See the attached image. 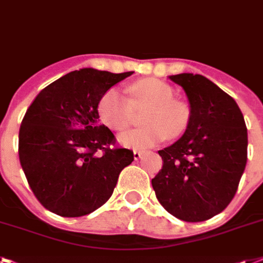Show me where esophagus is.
Listing matches in <instances>:
<instances>
[{
	"instance_id": "obj_1",
	"label": "esophagus",
	"mask_w": 263,
	"mask_h": 263,
	"mask_svg": "<svg viewBox=\"0 0 263 263\" xmlns=\"http://www.w3.org/2000/svg\"><path fill=\"white\" fill-rule=\"evenodd\" d=\"M144 155V151H140V150H134V158H135L136 161L138 159H140V158Z\"/></svg>"
}]
</instances>
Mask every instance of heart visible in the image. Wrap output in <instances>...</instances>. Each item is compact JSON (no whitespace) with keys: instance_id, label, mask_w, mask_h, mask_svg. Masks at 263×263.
Listing matches in <instances>:
<instances>
[{"instance_id":"obj_1","label":"heart","mask_w":263,"mask_h":263,"mask_svg":"<svg viewBox=\"0 0 263 263\" xmlns=\"http://www.w3.org/2000/svg\"><path fill=\"white\" fill-rule=\"evenodd\" d=\"M140 129H131L121 134V144L134 148H150L163 142L166 136L177 138L187 127L189 112L182 102L174 100L172 87L153 78L136 81L129 87V97L119 89H109L104 93L97 105L98 116L112 131H124L134 120L135 110L147 109Z\"/></svg>"}]
</instances>
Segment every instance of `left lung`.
Instances as JSON below:
<instances>
[{
	"mask_svg": "<svg viewBox=\"0 0 263 263\" xmlns=\"http://www.w3.org/2000/svg\"><path fill=\"white\" fill-rule=\"evenodd\" d=\"M186 93L191 117L174 144L159 150L151 180L161 205L183 221H204L227 208L247 162V128L235 100L200 74L170 76Z\"/></svg>",
	"mask_w": 263,
	"mask_h": 263,
	"instance_id": "8db88e82",
	"label": "left lung"
}]
</instances>
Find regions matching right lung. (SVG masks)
I'll list each match as a JSON object with an SVG mask.
<instances>
[{
	"mask_svg": "<svg viewBox=\"0 0 263 263\" xmlns=\"http://www.w3.org/2000/svg\"><path fill=\"white\" fill-rule=\"evenodd\" d=\"M134 71H71L32 101L21 121L18 157L43 206L63 217L89 215L112 196L119 174L134 153L116 146L100 124L97 105L112 86Z\"/></svg>",
	"mask_w": 263,
	"mask_h": 263,
	"instance_id": "1",
	"label": "right lung"
}]
</instances>
